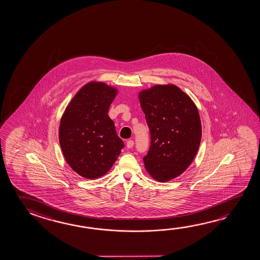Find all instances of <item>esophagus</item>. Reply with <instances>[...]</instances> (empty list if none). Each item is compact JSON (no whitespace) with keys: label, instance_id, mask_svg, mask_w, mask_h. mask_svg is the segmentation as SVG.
<instances>
[{"label":"esophagus","instance_id":"1","mask_svg":"<svg viewBox=\"0 0 260 260\" xmlns=\"http://www.w3.org/2000/svg\"><path fill=\"white\" fill-rule=\"evenodd\" d=\"M126 146H127V148H128V149H132V147L134 146V141H132V140H129V141H127V144H126Z\"/></svg>","mask_w":260,"mask_h":260}]
</instances>
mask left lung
<instances>
[{
    "instance_id": "1",
    "label": "left lung",
    "mask_w": 260,
    "mask_h": 260,
    "mask_svg": "<svg viewBox=\"0 0 260 260\" xmlns=\"http://www.w3.org/2000/svg\"><path fill=\"white\" fill-rule=\"evenodd\" d=\"M150 133L143 157L149 175L166 182L182 174L200 148L201 122L195 103L173 84L155 85L139 94Z\"/></svg>"
}]
</instances>
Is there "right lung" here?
Returning a JSON list of instances; mask_svg holds the SVG:
<instances>
[{
	"mask_svg": "<svg viewBox=\"0 0 260 260\" xmlns=\"http://www.w3.org/2000/svg\"><path fill=\"white\" fill-rule=\"evenodd\" d=\"M117 92L103 82L90 81L77 92L60 119L59 140L64 157L85 179L106 174L123 149L108 115Z\"/></svg>",
	"mask_w": 260,
	"mask_h": 260,
	"instance_id": "1",
	"label": "right lung"
}]
</instances>
